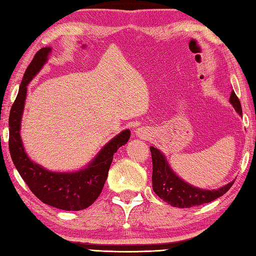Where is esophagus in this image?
<instances>
[{
	"instance_id": "esophagus-1",
	"label": "esophagus",
	"mask_w": 256,
	"mask_h": 256,
	"mask_svg": "<svg viewBox=\"0 0 256 256\" xmlns=\"http://www.w3.org/2000/svg\"><path fill=\"white\" fill-rule=\"evenodd\" d=\"M135 132H136L140 135V136H143V135H144V132L142 131V130H138V131H135Z\"/></svg>"
}]
</instances>
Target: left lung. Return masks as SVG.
<instances>
[{
    "instance_id": "1",
    "label": "left lung",
    "mask_w": 256,
    "mask_h": 256,
    "mask_svg": "<svg viewBox=\"0 0 256 256\" xmlns=\"http://www.w3.org/2000/svg\"><path fill=\"white\" fill-rule=\"evenodd\" d=\"M230 102L233 104L238 113L242 115L241 103H240V100L234 91L231 93ZM150 151H151L153 164V191L160 198L171 204L172 206L184 208L210 203L226 193L235 182L233 181L221 188L212 190V191L194 188L192 185L182 181L181 178L173 173L168 165V162L165 161L163 154L158 148L151 146Z\"/></svg>"
}]
</instances>
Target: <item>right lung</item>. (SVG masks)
I'll use <instances>...</instances> for the list:
<instances>
[{
    "mask_svg": "<svg viewBox=\"0 0 256 256\" xmlns=\"http://www.w3.org/2000/svg\"><path fill=\"white\" fill-rule=\"evenodd\" d=\"M50 48H43L34 55L24 73L18 96L8 118V148L15 168L28 188L45 204L65 211H81L88 208L101 194L108 178L113 155L126 144L131 132L125 130L101 150L86 168L75 173H55L33 163L24 152L20 136L21 118L24 108L26 85L48 60Z\"/></svg>",
    "mask_w": 256,
    "mask_h": 256,
    "instance_id": "add662e5",
    "label": "right lung"
}]
</instances>
